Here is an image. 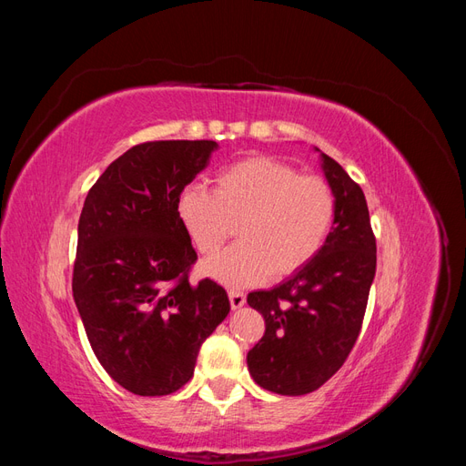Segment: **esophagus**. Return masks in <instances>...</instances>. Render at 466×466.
<instances>
[{
	"mask_svg": "<svg viewBox=\"0 0 466 466\" xmlns=\"http://www.w3.org/2000/svg\"><path fill=\"white\" fill-rule=\"evenodd\" d=\"M247 301V295L243 291L238 289H229V303H231V309H241Z\"/></svg>",
	"mask_w": 466,
	"mask_h": 466,
	"instance_id": "esophagus-1",
	"label": "esophagus"
}]
</instances>
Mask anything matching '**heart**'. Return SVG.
Returning a JSON list of instances; mask_svg holds the SVG:
<instances>
[{"label":"heart","mask_w":466,"mask_h":466,"mask_svg":"<svg viewBox=\"0 0 466 466\" xmlns=\"http://www.w3.org/2000/svg\"><path fill=\"white\" fill-rule=\"evenodd\" d=\"M178 219L194 248L216 255L237 225L238 245L206 260L204 276L229 288L286 278L311 262L336 221V196L327 180L301 175L266 155L237 161L214 180V192L190 185L178 196Z\"/></svg>","instance_id":"1"}]
</instances>
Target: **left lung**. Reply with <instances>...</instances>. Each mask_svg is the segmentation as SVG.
<instances>
[{"label":"left lung","mask_w":466,"mask_h":466,"mask_svg":"<svg viewBox=\"0 0 466 466\" xmlns=\"http://www.w3.org/2000/svg\"><path fill=\"white\" fill-rule=\"evenodd\" d=\"M320 167L336 196L327 243L279 286L247 298L266 324L247 354L248 371L257 385L286 397L317 390L342 368L360 336L377 266L363 190L327 153Z\"/></svg>","instance_id":"left-lung-1"}]
</instances>
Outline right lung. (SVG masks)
Returning <instances> with one entry per match:
<instances>
[{"mask_svg":"<svg viewBox=\"0 0 466 466\" xmlns=\"http://www.w3.org/2000/svg\"><path fill=\"white\" fill-rule=\"evenodd\" d=\"M218 147L209 139L134 146L106 167L81 209L77 311L98 363L139 397L187 385L202 342L229 315L219 284H190L196 250L177 211Z\"/></svg>","mask_w":466,"mask_h":466,"instance_id":"1","label":"right lung"}]
</instances>
